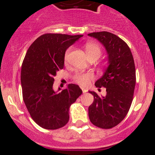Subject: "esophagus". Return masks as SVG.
Segmentation results:
<instances>
[{
    "mask_svg": "<svg viewBox=\"0 0 155 155\" xmlns=\"http://www.w3.org/2000/svg\"><path fill=\"white\" fill-rule=\"evenodd\" d=\"M82 92H83V94H85L87 92V90L84 88V87H82Z\"/></svg>",
    "mask_w": 155,
    "mask_h": 155,
    "instance_id": "34e87169",
    "label": "esophagus"
}]
</instances>
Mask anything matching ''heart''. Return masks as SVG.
Returning <instances> with one entry per match:
<instances>
[{
	"instance_id": "b5f03b06",
	"label": "heart",
	"mask_w": 155,
	"mask_h": 155,
	"mask_svg": "<svg viewBox=\"0 0 155 155\" xmlns=\"http://www.w3.org/2000/svg\"><path fill=\"white\" fill-rule=\"evenodd\" d=\"M85 50L87 58H95L98 59L102 54V50L101 46L94 43H87L85 46ZM70 49H68L64 54L65 61H68L69 58V54H70ZM94 79V74L91 72L88 73H77L74 76V80L76 83L82 86H87L90 84L91 81Z\"/></svg>"
}]
</instances>
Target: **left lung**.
Returning a JSON list of instances; mask_svg holds the SVG:
<instances>
[{"instance_id":"1","label":"left lung","mask_w":155,"mask_h":155,"mask_svg":"<svg viewBox=\"0 0 155 155\" xmlns=\"http://www.w3.org/2000/svg\"><path fill=\"white\" fill-rule=\"evenodd\" d=\"M87 35L105 46L109 64L104 76L95 82L97 87H106V97L89 91L94 96L88 107L89 118L94 125L110 129L123 121L132 104L136 85L134 57L127 44L115 34L101 31Z\"/></svg>"}]
</instances>
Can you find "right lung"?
<instances>
[{"label":"right lung","mask_w":155,"mask_h":155,"mask_svg":"<svg viewBox=\"0 0 155 155\" xmlns=\"http://www.w3.org/2000/svg\"><path fill=\"white\" fill-rule=\"evenodd\" d=\"M82 35L45 34L30 46L21 70L25 104L32 119L41 127L56 130L68 124L69 109L82 94L79 85L53 90L54 76L64 67L67 48Z\"/></svg>","instance_id":"right-lung-1"}]
</instances>
